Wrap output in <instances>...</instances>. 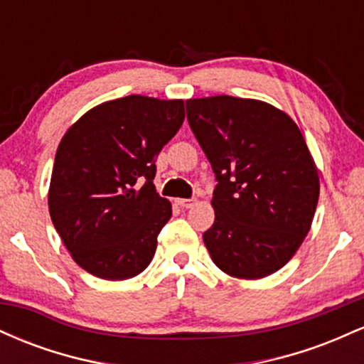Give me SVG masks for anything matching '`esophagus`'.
Here are the masks:
<instances>
[{
	"instance_id": "obj_1",
	"label": "esophagus",
	"mask_w": 364,
	"mask_h": 364,
	"mask_svg": "<svg viewBox=\"0 0 364 364\" xmlns=\"http://www.w3.org/2000/svg\"><path fill=\"white\" fill-rule=\"evenodd\" d=\"M176 203L183 208H191L196 203L195 198H176Z\"/></svg>"
}]
</instances>
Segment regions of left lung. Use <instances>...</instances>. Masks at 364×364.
Wrapping results in <instances>:
<instances>
[{
  "instance_id": "8db88e82",
  "label": "left lung",
  "mask_w": 364,
  "mask_h": 364,
  "mask_svg": "<svg viewBox=\"0 0 364 364\" xmlns=\"http://www.w3.org/2000/svg\"><path fill=\"white\" fill-rule=\"evenodd\" d=\"M188 123L212 164L215 220L203 232L231 277L277 272L310 231L320 178L298 124L272 104L231 95L188 99Z\"/></svg>"
}]
</instances>
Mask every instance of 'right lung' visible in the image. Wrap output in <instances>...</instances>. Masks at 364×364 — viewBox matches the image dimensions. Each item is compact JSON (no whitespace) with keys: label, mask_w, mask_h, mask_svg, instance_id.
<instances>
[{"label":"right lung","mask_w":364,"mask_h":364,"mask_svg":"<svg viewBox=\"0 0 364 364\" xmlns=\"http://www.w3.org/2000/svg\"><path fill=\"white\" fill-rule=\"evenodd\" d=\"M185 121L181 99L127 95L75 121L56 150L48 205L83 270L124 281L144 272L173 215L154 186L156 159Z\"/></svg>","instance_id":"right-lung-1"}]
</instances>
